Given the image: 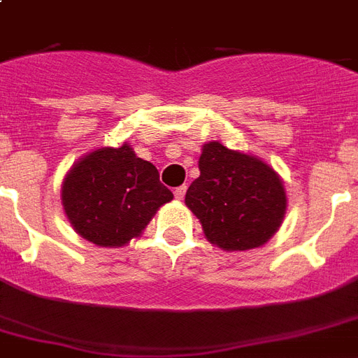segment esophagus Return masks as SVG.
Wrapping results in <instances>:
<instances>
[{"instance_id":"obj_1","label":"esophagus","mask_w":358,"mask_h":358,"mask_svg":"<svg viewBox=\"0 0 358 358\" xmlns=\"http://www.w3.org/2000/svg\"><path fill=\"white\" fill-rule=\"evenodd\" d=\"M185 191H187V187H185V185H180V187H176V189H174V196H176L178 201H182V199L185 196Z\"/></svg>"}]
</instances>
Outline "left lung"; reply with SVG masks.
<instances>
[{
  "mask_svg": "<svg viewBox=\"0 0 358 358\" xmlns=\"http://www.w3.org/2000/svg\"><path fill=\"white\" fill-rule=\"evenodd\" d=\"M199 169L185 204L208 241L223 250H249L269 241L288 206L280 176L258 157L219 141L202 146Z\"/></svg>",
  "mask_w": 358,
  "mask_h": 358,
  "instance_id": "obj_1",
  "label": "left lung"
}]
</instances>
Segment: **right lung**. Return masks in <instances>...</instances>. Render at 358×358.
<instances>
[{
	"mask_svg": "<svg viewBox=\"0 0 358 358\" xmlns=\"http://www.w3.org/2000/svg\"><path fill=\"white\" fill-rule=\"evenodd\" d=\"M173 193L150 162L124 143L83 156L64 176L61 202L70 224L98 247H122L141 236Z\"/></svg>",
	"mask_w": 358,
	"mask_h": 358,
	"instance_id": "obj_1",
	"label": "right lung"
}]
</instances>
